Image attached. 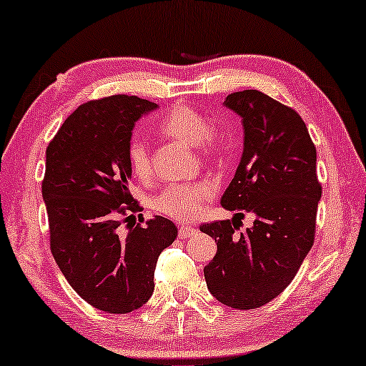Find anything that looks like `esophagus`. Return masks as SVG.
<instances>
[{
	"label": "esophagus",
	"instance_id": "34e87169",
	"mask_svg": "<svg viewBox=\"0 0 366 366\" xmlns=\"http://www.w3.org/2000/svg\"><path fill=\"white\" fill-rule=\"evenodd\" d=\"M194 234H197V229H194V227H189V225H182L178 230L179 239H187V237H192Z\"/></svg>",
	"mask_w": 366,
	"mask_h": 366
}]
</instances>
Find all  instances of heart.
I'll list each match as a JSON object with an SVG mask.
<instances>
[{"label": "heart", "mask_w": 366, "mask_h": 366, "mask_svg": "<svg viewBox=\"0 0 366 366\" xmlns=\"http://www.w3.org/2000/svg\"><path fill=\"white\" fill-rule=\"evenodd\" d=\"M159 132L169 139H177L184 144L193 146L200 151L203 158H212L222 148V137L215 129H212L210 121L193 107H174L159 122ZM127 163L134 177L148 178L153 166L151 154L146 142L132 139L127 146ZM213 193L212 184L208 182L178 183L166 187L159 194H156L153 207L156 212L172 217L179 222L194 220Z\"/></svg>", "instance_id": "b5f03b06"}]
</instances>
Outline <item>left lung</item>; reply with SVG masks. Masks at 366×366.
I'll list each match as a JSON object with an SVG mask.
<instances>
[{
	"label": "left lung",
	"instance_id": "1",
	"mask_svg": "<svg viewBox=\"0 0 366 366\" xmlns=\"http://www.w3.org/2000/svg\"><path fill=\"white\" fill-rule=\"evenodd\" d=\"M224 104L242 117L244 153L220 203L256 220L240 234L234 217L200 227L217 242L203 274L222 305L255 310L291 284L315 242L316 148L301 116L264 92H234Z\"/></svg>",
	"mask_w": 366,
	"mask_h": 366
}]
</instances>
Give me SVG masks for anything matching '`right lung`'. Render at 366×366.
Instances as JSON below:
<instances>
[{"mask_svg": "<svg viewBox=\"0 0 366 366\" xmlns=\"http://www.w3.org/2000/svg\"><path fill=\"white\" fill-rule=\"evenodd\" d=\"M156 107L136 96L85 102L46 148L41 194L51 254L74 291L111 315L148 302L159 254L178 235L177 225L159 215L126 234L119 229L142 210L129 192L127 146L136 121Z\"/></svg>", "mask_w": 366, "mask_h": 366, "instance_id": "add662e5", "label": "right lung"}]
</instances>
